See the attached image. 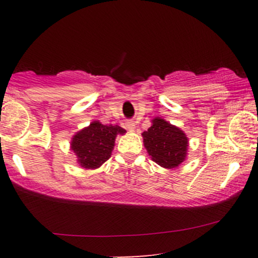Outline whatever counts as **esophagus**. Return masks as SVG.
<instances>
[{
  "instance_id": "34e87169",
  "label": "esophagus",
  "mask_w": 258,
  "mask_h": 258,
  "mask_svg": "<svg viewBox=\"0 0 258 258\" xmlns=\"http://www.w3.org/2000/svg\"><path fill=\"white\" fill-rule=\"evenodd\" d=\"M126 125V128L128 130V131H135V121L132 120H128L127 122L125 123Z\"/></svg>"
}]
</instances>
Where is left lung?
Returning <instances> with one entry per match:
<instances>
[{
    "label": "left lung",
    "instance_id": "1",
    "mask_svg": "<svg viewBox=\"0 0 258 258\" xmlns=\"http://www.w3.org/2000/svg\"><path fill=\"white\" fill-rule=\"evenodd\" d=\"M142 136L148 153L160 166L173 168L184 161L188 138L178 127L156 117L153 120V125Z\"/></svg>",
    "mask_w": 258,
    "mask_h": 258
}]
</instances>
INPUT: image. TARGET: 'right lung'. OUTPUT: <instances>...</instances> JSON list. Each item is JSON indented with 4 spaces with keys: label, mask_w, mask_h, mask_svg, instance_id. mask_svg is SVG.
<instances>
[{
    "label": "right lung",
    "mask_w": 258,
    "mask_h": 258,
    "mask_svg": "<svg viewBox=\"0 0 258 258\" xmlns=\"http://www.w3.org/2000/svg\"><path fill=\"white\" fill-rule=\"evenodd\" d=\"M122 127L102 125L94 121L76 133L72 141V149L78 156L79 164L85 168H97L110 158L117 133L123 135Z\"/></svg>",
    "instance_id": "1"
}]
</instances>
